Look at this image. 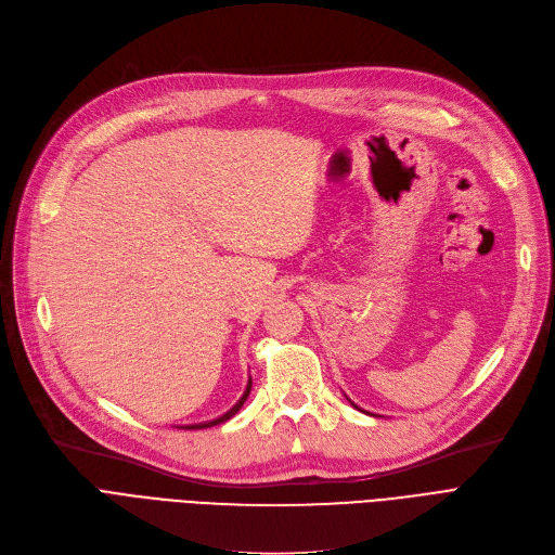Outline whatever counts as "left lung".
<instances>
[{"instance_id": "8db88e82", "label": "left lung", "mask_w": 555, "mask_h": 555, "mask_svg": "<svg viewBox=\"0 0 555 555\" xmlns=\"http://www.w3.org/2000/svg\"><path fill=\"white\" fill-rule=\"evenodd\" d=\"M348 402H351V400H348ZM351 404H353V406H356V410H360V406H358V404H356V402H351ZM364 414H366V412H364Z\"/></svg>"}]
</instances>
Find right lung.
<instances>
[{
    "instance_id": "obj_1",
    "label": "right lung",
    "mask_w": 555,
    "mask_h": 555,
    "mask_svg": "<svg viewBox=\"0 0 555 555\" xmlns=\"http://www.w3.org/2000/svg\"><path fill=\"white\" fill-rule=\"evenodd\" d=\"M249 391H251V377L247 380V387H245V393L241 396V400L231 406V410L227 412V414H222V416H218V418H214V421H207V423H195V425H184V429H204V427H214V425H220V423H224V421H229L231 416H236L238 414V410L241 406L245 404V400H247V396H249Z\"/></svg>"
}]
</instances>
